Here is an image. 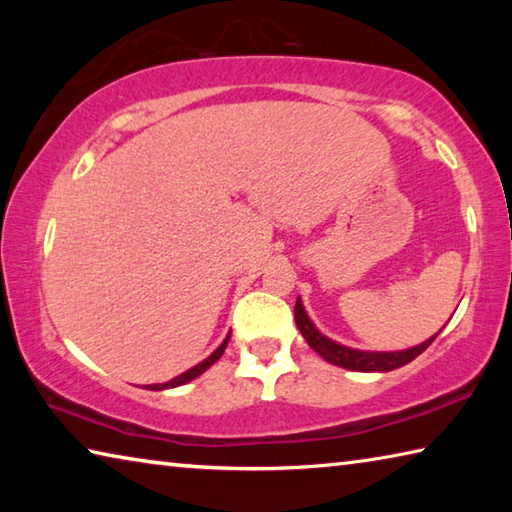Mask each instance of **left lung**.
Returning <instances> with one entry per match:
<instances>
[{"label":"left lung","instance_id":"left-lung-1","mask_svg":"<svg viewBox=\"0 0 512 512\" xmlns=\"http://www.w3.org/2000/svg\"><path fill=\"white\" fill-rule=\"evenodd\" d=\"M296 325L300 329V334L305 336V341L309 343L311 350H316L320 357L325 361L334 363V366L348 368V370H357V372H388L395 368H402L406 363H411L418 354L429 348L436 336H431L429 341H424L415 348L409 350H400V352H363V350H354L348 348V345H341L332 339H327L316 329V325L311 323V318L307 316L305 307L298 298L296 302Z\"/></svg>","mask_w":512,"mask_h":512}]
</instances>
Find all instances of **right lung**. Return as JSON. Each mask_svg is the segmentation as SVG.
Returning <instances> with one entry per match:
<instances>
[{
  "label": "right lung",
  "instance_id": "obj_1",
  "mask_svg": "<svg viewBox=\"0 0 512 512\" xmlns=\"http://www.w3.org/2000/svg\"><path fill=\"white\" fill-rule=\"evenodd\" d=\"M228 341H230V334L225 336V341L219 345V348H216L210 357H207L205 361H201L198 363V366H194V368H189V370H185L183 375H178V377H173L171 381H164V384H151V386H146L149 388V391H164V388H176V386H183V384H187V381H192V379H196L198 375H203V372L212 366L214 361H219L221 359V354H223V350H225V345H228Z\"/></svg>",
  "mask_w": 512,
  "mask_h": 512
}]
</instances>
